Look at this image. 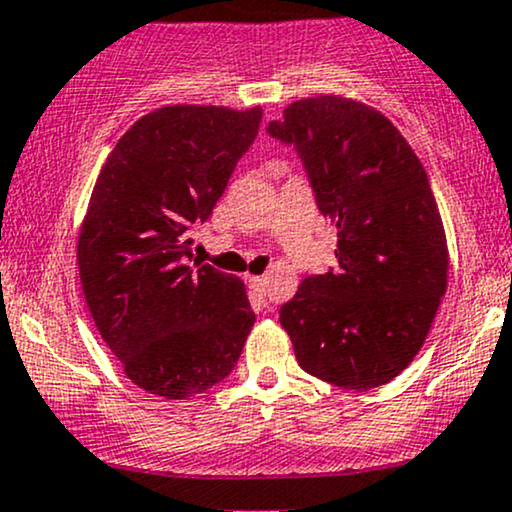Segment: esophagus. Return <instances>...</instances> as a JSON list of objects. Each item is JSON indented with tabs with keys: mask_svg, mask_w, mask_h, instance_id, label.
Returning a JSON list of instances; mask_svg holds the SVG:
<instances>
[{
	"mask_svg": "<svg viewBox=\"0 0 512 512\" xmlns=\"http://www.w3.org/2000/svg\"><path fill=\"white\" fill-rule=\"evenodd\" d=\"M250 289L257 293V296H264L267 291V279L264 276H250Z\"/></svg>",
	"mask_w": 512,
	"mask_h": 512,
	"instance_id": "1",
	"label": "esophagus"
}]
</instances>
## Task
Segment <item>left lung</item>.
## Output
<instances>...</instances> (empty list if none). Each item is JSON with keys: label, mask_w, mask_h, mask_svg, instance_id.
<instances>
[{"label": "left lung", "mask_w": 512, "mask_h": 512, "mask_svg": "<svg viewBox=\"0 0 512 512\" xmlns=\"http://www.w3.org/2000/svg\"><path fill=\"white\" fill-rule=\"evenodd\" d=\"M301 158L337 267L281 305L305 373L346 390L390 383L414 361L448 286V245L428 175L399 129L368 105L320 96L269 122Z\"/></svg>", "instance_id": "obj_1"}]
</instances>
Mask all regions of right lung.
<instances>
[{"instance_id": "1", "label": "right lung", "mask_w": 512, "mask_h": 512, "mask_svg": "<svg viewBox=\"0 0 512 512\" xmlns=\"http://www.w3.org/2000/svg\"><path fill=\"white\" fill-rule=\"evenodd\" d=\"M262 108L170 105L115 144L93 187L79 260L103 342L151 395L185 399L231 375L255 325L245 286L192 255L250 149Z\"/></svg>"}]
</instances>
